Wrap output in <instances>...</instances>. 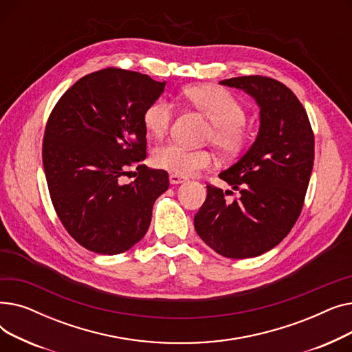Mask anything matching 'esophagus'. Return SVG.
<instances>
[{
	"instance_id": "obj_1",
	"label": "esophagus",
	"mask_w": 352,
	"mask_h": 352,
	"mask_svg": "<svg viewBox=\"0 0 352 352\" xmlns=\"http://www.w3.org/2000/svg\"><path fill=\"white\" fill-rule=\"evenodd\" d=\"M187 178L182 177V175H178V174H170V182L173 184V186H177V184H182L186 182Z\"/></svg>"
}]
</instances>
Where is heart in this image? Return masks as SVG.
Here are the masks:
<instances>
[{
    "instance_id": "1",
    "label": "heart",
    "mask_w": 352,
    "mask_h": 352,
    "mask_svg": "<svg viewBox=\"0 0 352 352\" xmlns=\"http://www.w3.org/2000/svg\"><path fill=\"white\" fill-rule=\"evenodd\" d=\"M184 97L211 121L208 138L221 153L232 155L241 150L247 138L245 108L230 91L208 84L191 85L184 89ZM173 116L174 105L168 100L158 98L145 108L142 124L148 134L162 137L168 131ZM153 160L158 168L178 175H192L210 166L212 155L207 150H191L168 142L157 148Z\"/></svg>"
}]
</instances>
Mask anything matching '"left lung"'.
<instances>
[{
    "label": "left lung",
    "mask_w": 352,
    "mask_h": 352,
    "mask_svg": "<svg viewBox=\"0 0 352 352\" xmlns=\"http://www.w3.org/2000/svg\"><path fill=\"white\" fill-rule=\"evenodd\" d=\"M219 84L255 100L260 129L248 151L219 174L238 198L227 202L223 190L207 186L194 226L219 255L252 258L278 245L301 214L314 165V134L302 104L280 81L248 76Z\"/></svg>",
    "instance_id": "8db88e82"
}]
</instances>
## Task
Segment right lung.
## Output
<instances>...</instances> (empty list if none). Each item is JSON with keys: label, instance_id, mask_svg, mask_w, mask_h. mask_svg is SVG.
<instances>
[{"label": "right lung", "instance_id": "1", "mask_svg": "<svg viewBox=\"0 0 352 352\" xmlns=\"http://www.w3.org/2000/svg\"><path fill=\"white\" fill-rule=\"evenodd\" d=\"M165 81L145 74L105 68L74 84L48 118L43 164L63 226L78 244L104 255L125 252L146 234L155 199L168 190V174L150 170L145 108ZM139 177L124 184L129 166Z\"/></svg>", "mask_w": 352, "mask_h": 352}]
</instances>
